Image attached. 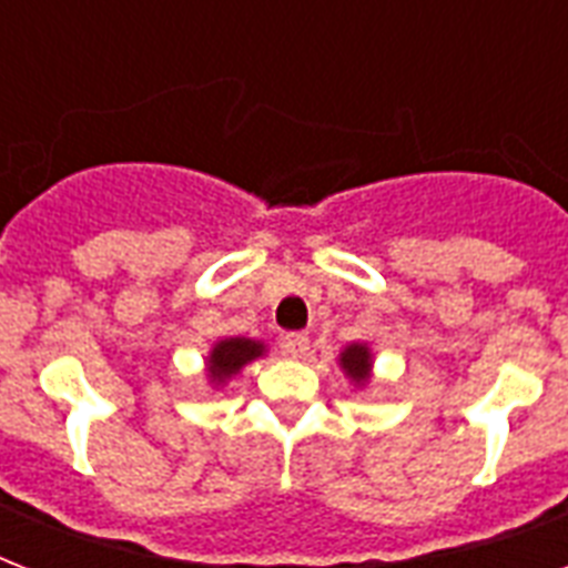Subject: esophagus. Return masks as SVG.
Here are the masks:
<instances>
[{"mask_svg": "<svg viewBox=\"0 0 568 568\" xmlns=\"http://www.w3.org/2000/svg\"><path fill=\"white\" fill-rule=\"evenodd\" d=\"M283 351H285V356H292V359H301V356L310 351V336H306V333H285Z\"/></svg>", "mask_w": 568, "mask_h": 568, "instance_id": "34e87169", "label": "esophagus"}]
</instances>
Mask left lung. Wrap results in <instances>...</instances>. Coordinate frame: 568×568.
Listing matches in <instances>:
<instances>
[{
  "instance_id": "obj_1",
  "label": "left lung",
  "mask_w": 568,
  "mask_h": 568,
  "mask_svg": "<svg viewBox=\"0 0 568 568\" xmlns=\"http://www.w3.org/2000/svg\"><path fill=\"white\" fill-rule=\"evenodd\" d=\"M338 365H342V372L347 374V379L354 383V386H368V379H372V347L363 345V342H354V345H347L342 354H338Z\"/></svg>"
}]
</instances>
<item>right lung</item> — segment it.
<instances>
[{
    "label": "right lung",
    "instance_id": "obj_1",
    "mask_svg": "<svg viewBox=\"0 0 568 568\" xmlns=\"http://www.w3.org/2000/svg\"><path fill=\"white\" fill-rule=\"evenodd\" d=\"M267 347L256 338H241V336H232V338H221V342H214V347L209 351L205 356V377L212 386H223L226 379H232L235 374L250 365L253 359L258 356H265Z\"/></svg>",
    "mask_w": 568,
    "mask_h": 568
}]
</instances>
